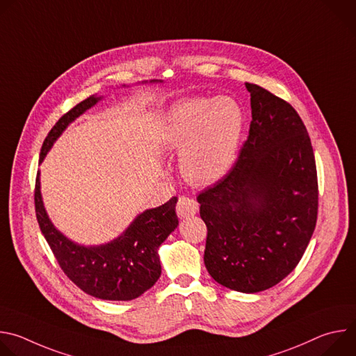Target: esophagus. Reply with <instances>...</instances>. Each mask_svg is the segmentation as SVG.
I'll return each instance as SVG.
<instances>
[{
	"mask_svg": "<svg viewBox=\"0 0 356 356\" xmlns=\"http://www.w3.org/2000/svg\"><path fill=\"white\" fill-rule=\"evenodd\" d=\"M176 211H177V216L180 218H188V217H193L197 214L198 211V202L194 200V198H190V197H180L179 201H177V206H176Z\"/></svg>",
	"mask_w": 356,
	"mask_h": 356,
	"instance_id": "esophagus-1",
	"label": "esophagus"
}]
</instances>
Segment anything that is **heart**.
<instances>
[{
  "instance_id": "1",
  "label": "heart",
  "mask_w": 356,
  "mask_h": 356,
  "mask_svg": "<svg viewBox=\"0 0 356 356\" xmlns=\"http://www.w3.org/2000/svg\"><path fill=\"white\" fill-rule=\"evenodd\" d=\"M242 127L235 99L191 98L170 108L161 139L168 149L180 150V168L188 180L213 184L234 166Z\"/></svg>"
}]
</instances>
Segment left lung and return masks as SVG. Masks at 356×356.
I'll return each instance as SVG.
<instances>
[{"label":"left lung","instance_id":"1","mask_svg":"<svg viewBox=\"0 0 356 356\" xmlns=\"http://www.w3.org/2000/svg\"><path fill=\"white\" fill-rule=\"evenodd\" d=\"M234 168L198 194L207 225L204 264L235 291L258 293L294 270L317 222L318 183L310 136L297 111L258 84Z\"/></svg>","mask_w":356,"mask_h":356}]
</instances>
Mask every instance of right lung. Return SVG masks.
<instances>
[{
	"mask_svg": "<svg viewBox=\"0 0 356 356\" xmlns=\"http://www.w3.org/2000/svg\"><path fill=\"white\" fill-rule=\"evenodd\" d=\"M99 99L97 95L86 98L55 124L43 140L39 163L67 125ZM176 202L177 197H172L163 206L143 211L108 243L84 246L70 241L49 220L42 201L39 173L35 184L36 218L62 270L84 293L101 300H134L158 282L162 273L158 249L179 225Z\"/></svg>",
	"mask_w": 356,
	"mask_h": 356,
	"instance_id": "obj_1",
	"label": "right lung"
}]
</instances>
